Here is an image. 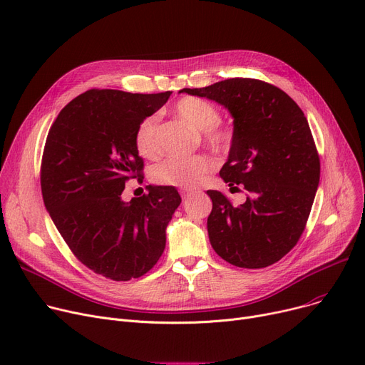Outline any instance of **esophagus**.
<instances>
[{
	"mask_svg": "<svg viewBox=\"0 0 365 365\" xmlns=\"http://www.w3.org/2000/svg\"><path fill=\"white\" fill-rule=\"evenodd\" d=\"M180 194H182V198H183V200H187L190 195H194V190H190V189H182Z\"/></svg>",
	"mask_w": 365,
	"mask_h": 365,
	"instance_id": "1",
	"label": "esophagus"
}]
</instances>
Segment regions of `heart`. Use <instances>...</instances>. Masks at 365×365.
<instances>
[{
  "mask_svg": "<svg viewBox=\"0 0 365 365\" xmlns=\"http://www.w3.org/2000/svg\"><path fill=\"white\" fill-rule=\"evenodd\" d=\"M175 113L197 130H201L207 145L216 150L227 149L232 143V131L222 125L219 108L201 98L186 96L175 105ZM134 143L139 155L146 160H155L161 153L158 138V120L157 117H146L140 121L134 134ZM216 168V161L198 153V155L186 158H168L155 165L150 171V179L164 186H175L183 189H192L200 186L208 175Z\"/></svg>",
  "mask_w": 365,
  "mask_h": 365,
  "instance_id": "b5f03b06",
  "label": "heart"
}]
</instances>
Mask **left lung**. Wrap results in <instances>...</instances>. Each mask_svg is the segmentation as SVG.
Instances as JSON below:
<instances>
[{"label":"left lung","instance_id":"left-lung-1","mask_svg":"<svg viewBox=\"0 0 365 365\" xmlns=\"http://www.w3.org/2000/svg\"><path fill=\"white\" fill-rule=\"evenodd\" d=\"M187 93L223 105L234 118L232 145L220 178L248 192L235 207L219 190L207 219L208 238L227 263L260 269L297 244L319 183V157L303 110L281 88L229 78ZM237 187V186H234Z\"/></svg>","mask_w":365,"mask_h":365}]
</instances>
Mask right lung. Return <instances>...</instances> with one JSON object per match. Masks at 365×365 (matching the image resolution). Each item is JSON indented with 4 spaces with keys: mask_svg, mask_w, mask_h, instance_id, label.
Masks as SVG:
<instances>
[{
    "mask_svg": "<svg viewBox=\"0 0 365 365\" xmlns=\"http://www.w3.org/2000/svg\"><path fill=\"white\" fill-rule=\"evenodd\" d=\"M170 94L88 90L61 110L46 140L41 192L50 217L75 257L113 281L152 269L182 202L175 186L149 185L139 198H121L130 179H143L136 128Z\"/></svg>",
    "mask_w": 365,
    "mask_h": 365,
    "instance_id": "obj_1",
    "label": "right lung"
}]
</instances>
